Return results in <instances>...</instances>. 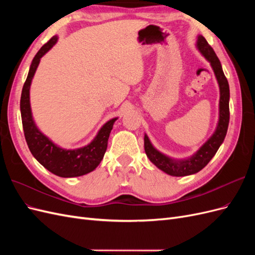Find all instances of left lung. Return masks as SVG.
<instances>
[{"mask_svg":"<svg viewBox=\"0 0 255 255\" xmlns=\"http://www.w3.org/2000/svg\"><path fill=\"white\" fill-rule=\"evenodd\" d=\"M197 48L200 53L206 58L207 61L213 68L216 79H217L219 90H220V100H219V120L217 128L214 134L210 137L201 148H200L194 155L186 159H173L165 154L160 153L152 145L149 137L144 135V151L146 156L152 163L155 165L161 171L166 172L172 176H185L199 172L203 169L210 160L214 157L216 152L218 151L219 146L225 140V137L228 132L229 120H230V109H229V100H230V88L229 83L223 73L220 60L218 59L213 48L207 43L205 38L201 35L198 36Z\"/></svg>","mask_w":255,"mask_h":255,"instance_id":"1","label":"left lung"}]
</instances>
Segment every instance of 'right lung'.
Listing matches in <instances>:
<instances>
[{
  "label": "right lung",
  "mask_w": 255,
  "mask_h": 255,
  "mask_svg": "<svg viewBox=\"0 0 255 255\" xmlns=\"http://www.w3.org/2000/svg\"><path fill=\"white\" fill-rule=\"evenodd\" d=\"M57 36H53L47 43L43 44L30 64L26 81L22 88L20 111L25 140L33 156L55 175L74 177L94 171L101 163L107 149L111 130L117 118L107 121L89 144L73 150L60 148L38 129L30 110L29 88L37 67L40 63V58L57 42Z\"/></svg>",
  "instance_id": "add662e5"
}]
</instances>
